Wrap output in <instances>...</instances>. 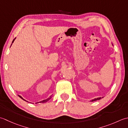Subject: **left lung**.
I'll return each mask as SVG.
<instances>
[{"label":"left lung","instance_id":"1","mask_svg":"<svg viewBox=\"0 0 128 128\" xmlns=\"http://www.w3.org/2000/svg\"><path fill=\"white\" fill-rule=\"evenodd\" d=\"M102 98H95V99H93V100H91V101H92V102H93V101H96V100H100V99H101Z\"/></svg>","mask_w":128,"mask_h":128}]
</instances>
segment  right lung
<instances>
[{
	"label": "right lung",
	"mask_w": 128,
	"mask_h": 128,
	"mask_svg": "<svg viewBox=\"0 0 128 128\" xmlns=\"http://www.w3.org/2000/svg\"><path fill=\"white\" fill-rule=\"evenodd\" d=\"M14 40H15V38L14 39V40H13V41H12V43L14 42ZM18 96H19V97L20 98H22V100H25V101H26V100H25L24 99H23V98L22 97V96H19V95H18ZM51 98V96H50V97H48V99H46V100H42V101H41V102H38V103H45V102H48V100H50V99Z\"/></svg>",
	"instance_id": "1"
}]
</instances>
